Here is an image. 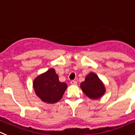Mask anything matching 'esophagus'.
I'll list each match as a JSON object with an SVG mask.
<instances>
[{
    "label": "esophagus",
    "mask_w": 135,
    "mask_h": 135,
    "mask_svg": "<svg viewBox=\"0 0 135 135\" xmlns=\"http://www.w3.org/2000/svg\"><path fill=\"white\" fill-rule=\"evenodd\" d=\"M70 83H71V85H77V82L75 80L71 81V82H70Z\"/></svg>",
    "instance_id": "34e87169"
}]
</instances>
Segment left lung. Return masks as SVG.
I'll use <instances>...</instances> for the list:
<instances>
[{
    "instance_id": "8db88e82",
    "label": "left lung",
    "mask_w": 135,
    "mask_h": 135,
    "mask_svg": "<svg viewBox=\"0 0 135 135\" xmlns=\"http://www.w3.org/2000/svg\"><path fill=\"white\" fill-rule=\"evenodd\" d=\"M80 87L85 95L92 100L101 98L106 92L105 85L96 73H90L81 83Z\"/></svg>"
}]
</instances>
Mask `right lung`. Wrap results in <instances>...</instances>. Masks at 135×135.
<instances>
[{"label":"right lung","mask_w":135,"mask_h":135,"mask_svg":"<svg viewBox=\"0 0 135 135\" xmlns=\"http://www.w3.org/2000/svg\"><path fill=\"white\" fill-rule=\"evenodd\" d=\"M68 85L60 82L54 69L37 76L33 81V88L36 95L43 102L54 104L62 98Z\"/></svg>","instance_id":"right-lung-1"}]
</instances>
